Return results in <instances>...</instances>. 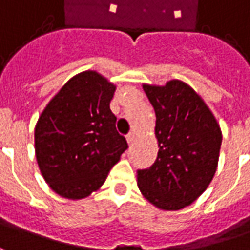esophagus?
<instances>
[{"label": "esophagus", "instance_id": "obj_1", "mask_svg": "<svg viewBox=\"0 0 250 250\" xmlns=\"http://www.w3.org/2000/svg\"><path fill=\"white\" fill-rule=\"evenodd\" d=\"M125 139H127L128 145H132V142L135 141V132H128V134H127V137H125Z\"/></svg>", "mask_w": 250, "mask_h": 250}]
</instances>
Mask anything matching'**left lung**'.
Listing matches in <instances>:
<instances>
[{"label":"left lung","instance_id":"1","mask_svg":"<svg viewBox=\"0 0 250 250\" xmlns=\"http://www.w3.org/2000/svg\"><path fill=\"white\" fill-rule=\"evenodd\" d=\"M155 111L158 155L138 170V188L160 210H181L206 191L219 160L222 131L210 108L179 80L143 85Z\"/></svg>","mask_w":250,"mask_h":250}]
</instances>
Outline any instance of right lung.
I'll return each instance as SVG.
<instances>
[{
  "mask_svg": "<svg viewBox=\"0 0 250 250\" xmlns=\"http://www.w3.org/2000/svg\"><path fill=\"white\" fill-rule=\"evenodd\" d=\"M115 89L97 71H83L39 116L35 154L46 183L59 196L77 200L97 191L128 147L109 108Z\"/></svg>",
  "mask_w": 250,
  "mask_h": 250,
  "instance_id": "right-lung-1",
  "label": "right lung"
}]
</instances>
